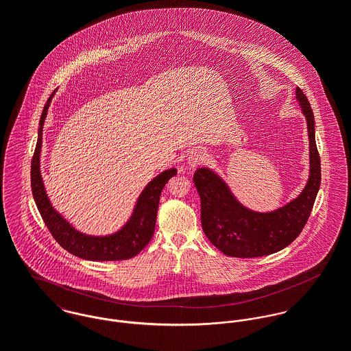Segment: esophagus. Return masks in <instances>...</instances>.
Instances as JSON below:
<instances>
[{
    "mask_svg": "<svg viewBox=\"0 0 351 351\" xmlns=\"http://www.w3.org/2000/svg\"><path fill=\"white\" fill-rule=\"evenodd\" d=\"M205 160V152L202 150H193L189 152L186 159V166L189 169H196Z\"/></svg>",
    "mask_w": 351,
    "mask_h": 351,
    "instance_id": "esophagus-1",
    "label": "esophagus"
}]
</instances>
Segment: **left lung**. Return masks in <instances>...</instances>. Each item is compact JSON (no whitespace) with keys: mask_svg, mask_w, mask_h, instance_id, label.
Here are the masks:
<instances>
[{"mask_svg":"<svg viewBox=\"0 0 351 351\" xmlns=\"http://www.w3.org/2000/svg\"><path fill=\"white\" fill-rule=\"evenodd\" d=\"M296 100L306 121L309 141V176L300 195L282 206L258 212L243 205L230 185L210 167H199L193 176L201 199V224L210 243L228 256L254 258L289 246L311 215L320 188V158L315 142V119L300 88Z\"/></svg>","mask_w":351,"mask_h":351,"instance_id":"obj_1","label":"left lung"}]
</instances>
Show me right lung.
I'll use <instances>...</instances> for the list:
<instances>
[{
    "mask_svg": "<svg viewBox=\"0 0 351 351\" xmlns=\"http://www.w3.org/2000/svg\"><path fill=\"white\" fill-rule=\"evenodd\" d=\"M46 102L39 121L38 143L31 165V186L36 206L50 230L55 241L73 255L88 261H121L135 256L143 250L154 234L159 197L166 182L177 174L176 167H170L143 188L134 205L132 213L121 228L108 235H90L77 230L60 212H58L47 195L40 170V155L43 145V127L49 113L52 97Z\"/></svg>",
    "mask_w": 351,
    "mask_h": 351,
    "instance_id": "add662e5",
    "label": "right lung"
}]
</instances>
